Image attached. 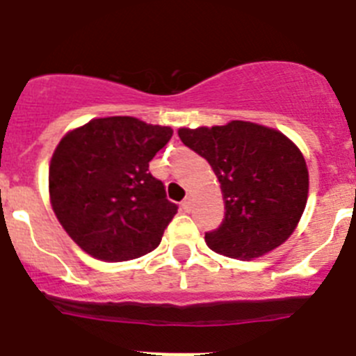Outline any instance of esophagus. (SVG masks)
<instances>
[{
	"mask_svg": "<svg viewBox=\"0 0 356 356\" xmlns=\"http://www.w3.org/2000/svg\"><path fill=\"white\" fill-rule=\"evenodd\" d=\"M181 209L185 210V212H191V209H193V197L187 196L184 201H181Z\"/></svg>",
	"mask_w": 356,
	"mask_h": 356,
	"instance_id": "1",
	"label": "esophagus"
}]
</instances>
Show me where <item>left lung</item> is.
<instances>
[{
	"mask_svg": "<svg viewBox=\"0 0 356 356\" xmlns=\"http://www.w3.org/2000/svg\"><path fill=\"white\" fill-rule=\"evenodd\" d=\"M178 135L212 165L221 184L225 219L205 234L210 250L251 260L291 237L307 205L308 169L289 137L250 121L180 128Z\"/></svg>",
	"mask_w": 356,
	"mask_h": 356,
	"instance_id": "8db88e82",
	"label": "left lung"
}]
</instances>
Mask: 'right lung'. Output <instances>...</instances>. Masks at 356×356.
Listing matches in <instances>:
<instances>
[{
	"label": "right lung",
	"mask_w": 356,
	"mask_h": 356,
	"mask_svg": "<svg viewBox=\"0 0 356 356\" xmlns=\"http://www.w3.org/2000/svg\"><path fill=\"white\" fill-rule=\"evenodd\" d=\"M171 137L169 127L130 115L92 119L62 137L49 163V200L85 253L124 262L159 246L178 207L149 162Z\"/></svg>",
	"instance_id": "right-lung-1"
}]
</instances>
